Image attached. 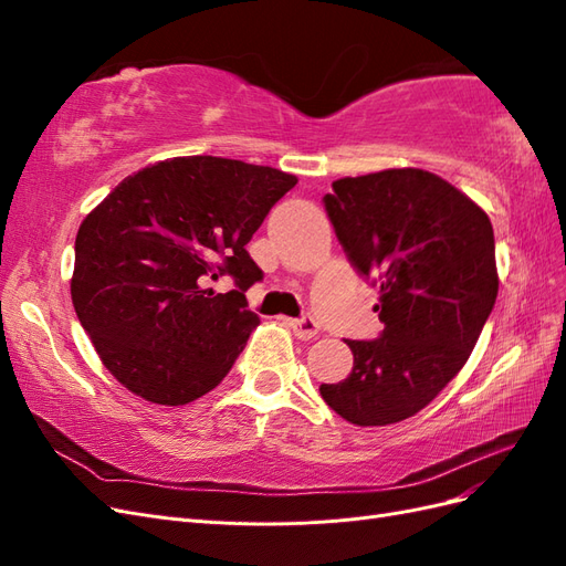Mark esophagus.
I'll use <instances>...</instances> for the list:
<instances>
[{
	"label": "esophagus",
	"instance_id": "obj_1",
	"mask_svg": "<svg viewBox=\"0 0 566 566\" xmlns=\"http://www.w3.org/2000/svg\"><path fill=\"white\" fill-rule=\"evenodd\" d=\"M290 328L300 337V339H312L318 335V323L312 316H304V318H290L287 321Z\"/></svg>",
	"mask_w": 566,
	"mask_h": 566
}]
</instances>
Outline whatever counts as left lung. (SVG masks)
<instances>
[{
	"mask_svg": "<svg viewBox=\"0 0 566 566\" xmlns=\"http://www.w3.org/2000/svg\"><path fill=\"white\" fill-rule=\"evenodd\" d=\"M323 205L352 266L380 287L385 331L347 339L354 368L321 397L354 424L401 422L455 378L482 335L499 295L493 227L416 167L337 179Z\"/></svg>",
	"mask_w": 566,
	"mask_h": 566,
	"instance_id": "8db88e82",
	"label": "left lung"
}]
</instances>
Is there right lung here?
I'll return each mask as SVG.
<instances>
[{
    "instance_id": "right-lung-1",
    "label": "right lung",
    "mask_w": 566,
    "mask_h": 566,
    "mask_svg": "<svg viewBox=\"0 0 566 566\" xmlns=\"http://www.w3.org/2000/svg\"><path fill=\"white\" fill-rule=\"evenodd\" d=\"M297 177L241 160L169 158L119 181L80 224L71 295L104 366L136 397L184 406L214 389L260 316L245 245ZM234 279L229 294L209 287Z\"/></svg>"
}]
</instances>
